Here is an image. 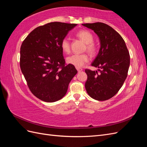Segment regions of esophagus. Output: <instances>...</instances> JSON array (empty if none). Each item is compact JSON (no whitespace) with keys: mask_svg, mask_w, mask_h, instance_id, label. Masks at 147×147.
Masks as SVG:
<instances>
[{"mask_svg":"<svg viewBox=\"0 0 147 147\" xmlns=\"http://www.w3.org/2000/svg\"><path fill=\"white\" fill-rule=\"evenodd\" d=\"M76 69H77L78 72H81V71L83 70V69H82V68H80V67H76Z\"/></svg>","mask_w":147,"mask_h":147,"instance_id":"esophagus-1","label":"esophagus"}]
</instances>
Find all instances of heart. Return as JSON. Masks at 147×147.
Instances as JSON below:
<instances>
[{"instance_id":"1","label":"heart","mask_w":147,"mask_h":147,"mask_svg":"<svg viewBox=\"0 0 147 147\" xmlns=\"http://www.w3.org/2000/svg\"><path fill=\"white\" fill-rule=\"evenodd\" d=\"M77 36L85 43L84 50H86L89 54L94 55L97 51V47L93 42L94 37L92 34L87 30H81L76 34ZM61 47L63 51L65 53H69L70 51V43L68 38H64L61 43ZM89 57L86 53L83 54H74L67 58V62L70 64L74 65L79 67L88 63Z\"/></svg>"}]
</instances>
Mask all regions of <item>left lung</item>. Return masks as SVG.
Listing matches in <instances>:
<instances>
[{"instance_id": "1", "label": "left lung", "mask_w": 147, "mask_h": 147, "mask_svg": "<svg viewBox=\"0 0 147 147\" xmlns=\"http://www.w3.org/2000/svg\"><path fill=\"white\" fill-rule=\"evenodd\" d=\"M82 25L94 30L100 43L98 55L91 64L100 69L98 72L85 70L86 90L92 99L108 100L118 92L127 76L129 53L122 37L110 26L103 23Z\"/></svg>"}]
</instances>
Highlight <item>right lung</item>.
I'll list each match as a JSON object with an SVG mask.
<instances>
[{"mask_svg": "<svg viewBox=\"0 0 147 147\" xmlns=\"http://www.w3.org/2000/svg\"><path fill=\"white\" fill-rule=\"evenodd\" d=\"M76 24L51 22L34 29L22 43L20 67L31 92L47 102L65 95L71 80L77 73L66 64L61 43Z\"/></svg>", "mask_w": 147, "mask_h": 147, "instance_id": "obj_1", "label": "right lung"}]
</instances>
